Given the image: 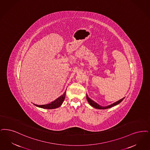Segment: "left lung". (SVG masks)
Here are the masks:
<instances>
[{
	"mask_svg": "<svg viewBox=\"0 0 150 150\" xmlns=\"http://www.w3.org/2000/svg\"><path fill=\"white\" fill-rule=\"evenodd\" d=\"M124 99H125V98H123L120 99V100H118V101H117V102H115V103L112 104H110V105H109L108 106H106V107H102V106L99 105L98 104H97L96 102H95L94 101H93V100H91L90 98H89V96H88V95L86 94V99H87L88 103L90 104V105L92 106V107H94V108H96V109H108V108H111V107H114L115 105H116L120 104V103L122 102Z\"/></svg>",
	"mask_w": 150,
	"mask_h": 150,
	"instance_id": "obj_1",
	"label": "left lung"
}]
</instances>
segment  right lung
Instances as JSON below:
<instances>
[{
    "instance_id": "obj_1",
    "label": "right lung",
    "mask_w": 150,
    "mask_h": 150,
    "mask_svg": "<svg viewBox=\"0 0 150 150\" xmlns=\"http://www.w3.org/2000/svg\"><path fill=\"white\" fill-rule=\"evenodd\" d=\"M65 96H66V91L62 96H59L58 98H57L53 102H51L50 104H45V105H38L35 104V105L38 107H40V108L48 109H52L59 108L61 105V104L64 101Z\"/></svg>"
}]
</instances>
